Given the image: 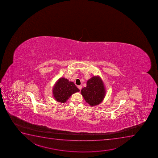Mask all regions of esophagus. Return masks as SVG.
Instances as JSON below:
<instances>
[{
	"instance_id": "1",
	"label": "esophagus",
	"mask_w": 158,
	"mask_h": 158,
	"mask_svg": "<svg viewBox=\"0 0 158 158\" xmlns=\"http://www.w3.org/2000/svg\"><path fill=\"white\" fill-rule=\"evenodd\" d=\"M78 88L81 90V89H82V86L81 85H78Z\"/></svg>"
}]
</instances>
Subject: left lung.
<instances>
[{
	"label": "left lung",
	"mask_w": 158,
	"mask_h": 158,
	"mask_svg": "<svg viewBox=\"0 0 158 158\" xmlns=\"http://www.w3.org/2000/svg\"><path fill=\"white\" fill-rule=\"evenodd\" d=\"M85 102L90 106H96L102 102L106 94L104 82L100 77L94 76L87 82V86L81 90Z\"/></svg>",
	"instance_id": "obj_1"
}]
</instances>
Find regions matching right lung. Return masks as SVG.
<instances>
[{
	"label": "right lung",
	"mask_w": 158,
	"mask_h": 158,
	"mask_svg": "<svg viewBox=\"0 0 158 158\" xmlns=\"http://www.w3.org/2000/svg\"><path fill=\"white\" fill-rule=\"evenodd\" d=\"M80 90L73 82L69 81L64 78H60L53 88V95L57 102H65L73 94Z\"/></svg>",
	"instance_id": "add662e5"
}]
</instances>
